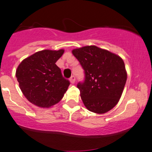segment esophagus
Here are the masks:
<instances>
[{"mask_svg": "<svg viewBox=\"0 0 152 152\" xmlns=\"http://www.w3.org/2000/svg\"><path fill=\"white\" fill-rule=\"evenodd\" d=\"M69 80H70V82L71 83H75V80H76V78H75L74 76H71V78H69Z\"/></svg>", "mask_w": 152, "mask_h": 152, "instance_id": "1", "label": "esophagus"}]
</instances>
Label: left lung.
<instances>
[{"label": "left lung", "instance_id": "8db88e82", "mask_svg": "<svg viewBox=\"0 0 152 152\" xmlns=\"http://www.w3.org/2000/svg\"><path fill=\"white\" fill-rule=\"evenodd\" d=\"M72 53L85 74L84 81L77 84L83 104L98 114L110 110L118 103L127 81L123 60L96 46L75 49Z\"/></svg>", "mask_w": 152, "mask_h": 152}]
</instances>
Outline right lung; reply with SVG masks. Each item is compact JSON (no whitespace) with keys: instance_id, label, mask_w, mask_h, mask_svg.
<instances>
[{"instance_id":"obj_1","label":"right lung","mask_w":152,"mask_h":152,"mask_svg":"<svg viewBox=\"0 0 152 152\" xmlns=\"http://www.w3.org/2000/svg\"><path fill=\"white\" fill-rule=\"evenodd\" d=\"M64 52V49H45L34 53L18 66L16 77L23 95L30 103L49 107L62 99L70 82L63 77L55 63Z\"/></svg>"}]
</instances>
